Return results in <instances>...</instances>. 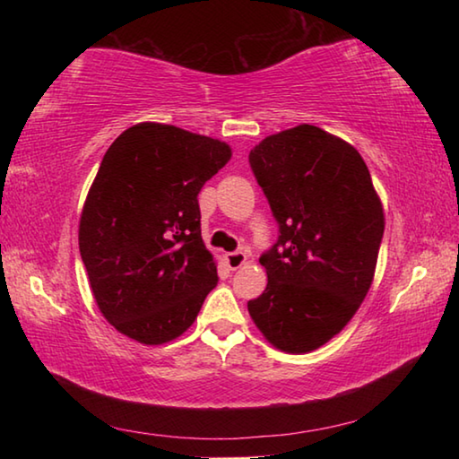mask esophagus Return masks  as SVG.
Masks as SVG:
<instances>
[{
    "label": "esophagus",
    "instance_id": "esophagus-1",
    "mask_svg": "<svg viewBox=\"0 0 459 459\" xmlns=\"http://www.w3.org/2000/svg\"><path fill=\"white\" fill-rule=\"evenodd\" d=\"M227 265L235 271V269H238V267H243L245 263H247V255L243 253V251H235V253H227Z\"/></svg>",
    "mask_w": 459,
    "mask_h": 459
}]
</instances>
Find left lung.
I'll return each instance as SVG.
<instances>
[{"mask_svg": "<svg viewBox=\"0 0 459 459\" xmlns=\"http://www.w3.org/2000/svg\"><path fill=\"white\" fill-rule=\"evenodd\" d=\"M248 161L279 222L277 243L259 259L267 287L248 314L277 351L312 352L367 298L383 202L356 147L307 123L265 137Z\"/></svg>", "mask_w": 459, "mask_h": 459, "instance_id": "8db88e82", "label": "left lung"}]
</instances>
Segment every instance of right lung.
<instances>
[{"mask_svg": "<svg viewBox=\"0 0 459 459\" xmlns=\"http://www.w3.org/2000/svg\"><path fill=\"white\" fill-rule=\"evenodd\" d=\"M230 155L221 139L153 121L107 150L82 206L79 248L100 314L123 336L145 346L176 340L219 283L198 192Z\"/></svg>", "mask_w": 459, "mask_h": 459, "instance_id": "add662e5", "label": "right lung"}]
</instances>
